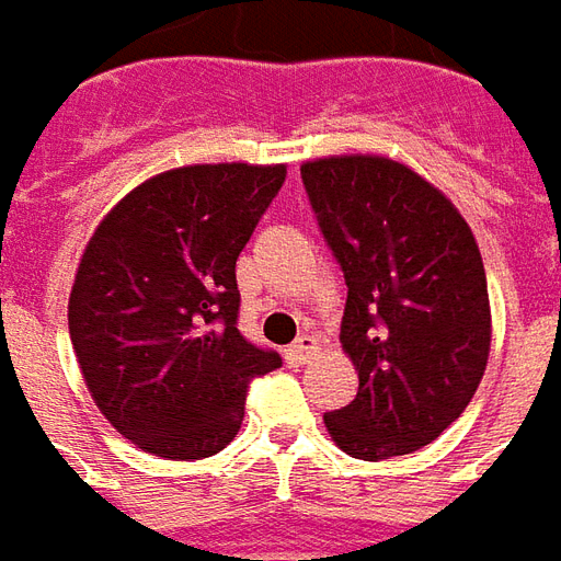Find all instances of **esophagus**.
<instances>
[{"mask_svg":"<svg viewBox=\"0 0 561 561\" xmlns=\"http://www.w3.org/2000/svg\"><path fill=\"white\" fill-rule=\"evenodd\" d=\"M313 353H317V337L301 335L287 347V363L293 365V368H299V365H305L308 359H311Z\"/></svg>","mask_w":561,"mask_h":561,"instance_id":"34e87169","label":"esophagus"}]
</instances>
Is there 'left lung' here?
<instances>
[{
	"label": "left lung",
	"instance_id": "8db88e82",
	"mask_svg": "<svg viewBox=\"0 0 561 561\" xmlns=\"http://www.w3.org/2000/svg\"><path fill=\"white\" fill-rule=\"evenodd\" d=\"M317 226L344 272L341 344L356 399L323 416L344 453L404 456L459 420L490 356V289L478 241L435 186L383 157L301 165Z\"/></svg>",
	"mask_w": 561,
	"mask_h": 561
}]
</instances>
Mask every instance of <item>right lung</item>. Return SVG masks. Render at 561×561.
<instances>
[{
    "mask_svg": "<svg viewBox=\"0 0 561 561\" xmlns=\"http://www.w3.org/2000/svg\"><path fill=\"white\" fill-rule=\"evenodd\" d=\"M287 165H186L135 186L83 250L69 335L99 411L165 459L236 438L256 377L280 353L238 329V253Z\"/></svg>",
    "mask_w": 561,
    "mask_h": 561,
    "instance_id": "right-lung-1",
    "label": "right lung"
}]
</instances>
